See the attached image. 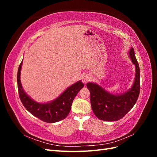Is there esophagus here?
<instances>
[{
    "label": "esophagus",
    "mask_w": 157,
    "mask_h": 157,
    "mask_svg": "<svg viewBox=\"0 0 157 157\" xmlns=\"http://www.w3.org/2000/svg\"><path fill=\"white\" fill-rule=\"evenodd\" d=\"M90 80V76L88 75H82V82L84 84H86L87 82H88Z\"/></svg>",
    "instance_id": "esophagus-1"
}]
</instances>
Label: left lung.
Masks as SVG:
<instances>
[{"label": "left lung", "instance_id": "left-lung-1", "mask_svg": "<svg viewBox=\"0 0 157 157\" xmlns=\"http://www.w3.org/2000/svg\"><path fill=\"white\" fill-rule=\"evenodd\" d=\"M128 54L136 67L134 82L132 87L124 93L113 94L107 92L94 82H88L86 86L90 92V103L94 115L105 121H117L121 119L134 106L140 95V71L134 48Z\"/></svg>", "mask_w": 157, "mask_h": 157}]
</instances>
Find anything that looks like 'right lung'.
I'll list each match as a JSON object with an SVG mask.
<instances>
[{
  "label": "right lung",
  "mask_w": 157,
  "mask_h": 157,
  "mask_svg": "<svg viewBox=\"0 0 157 157\" xmlns=\"http://www.w3.org/2000/svg\"><path fill=\"white\" fill-rule=\"evenodd\" d=\"M22 63L23 60L18 68L17 82L19 96L25 108L33 115L48 123L59 122L67 117L74 98L84 87L81 80L71 85L53 101L44 103H38L28 96L23 89L20 80Z\"/></svg>",
  "instance_id": "obj_1"
}]
</instances>
